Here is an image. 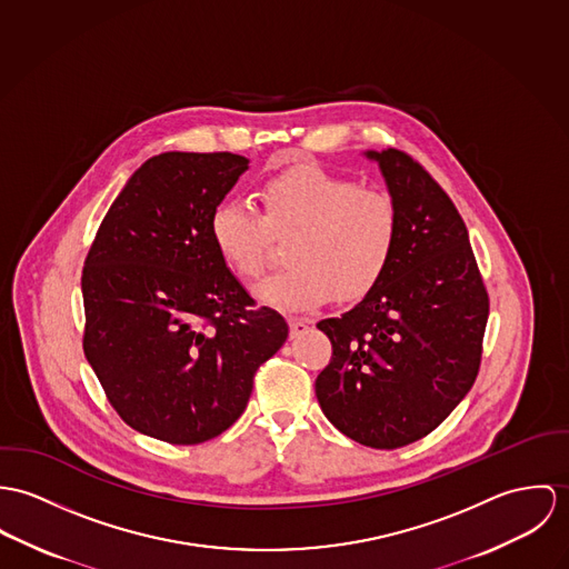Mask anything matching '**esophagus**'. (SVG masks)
<instances>
[{
  "label": "esophagus",
  "mask_w": 569,
  "mask_h": 569,
  "mask_svg": "<svg viewBox=\"0 0 569 569\" xmlns=\"http://www.w3.org/2000/svg\"><path fill=\"white\" fill-rule=\"evenodd\" d=\"M308 327H310L308 320H303V318H290V338H297V336L306 333Z\"/></svg>",
  "instance_id": "1"
}]
</instances>
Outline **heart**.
Returning a JSON list of instances; mask_svg holds the SVG:
<instances>
[{
	"label": "heart",
	"instance_id": "obj_1",
	"mask_svg": "<svg viewBox=\"0 0 569 569\" xmlns=\"http://www.w3.org/2000/svg\"><path fill=\"white\" fill-rule=\"evenodd\" d=\"M259 200L261 213L251 200L227 198L209 216L216 251L247 279L261 272L270 236L290 233L283 244L290 263L257 283L259 303L310 312L336 292L345 301L362 299L386 274L399 236L388 191L303 163L268 177Z\"/></svg>",
	"mask_w": 569,
	"mask_h": 569
}]
</instances>
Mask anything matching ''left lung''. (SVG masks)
I'll list each match as a JSON object with an SVG mask.
<instances>
[{"label": "left lung", "mask_w": 569, "mask_h": 569, "mask_svg": "<svg viewBox=\"0 0 569 569\" xmlns=\"http://www.w3.org/2000/svg\"><path fill=\"white\" fill-rule=\"evenodd\" d=\"M365 154L397 204V249L353 310L316 325L333 349L316 397L345 437L397 449L439 428L473 386L489 295L441 186L401 150Z\"/></svg>", "instance_id": "1"}]
</instances>
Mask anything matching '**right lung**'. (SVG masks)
<instances>
[{
    "instance_id": "right-lung-1",
    "label": "right lung",
    "mask_w": 569,
    "mask_h": 569,
    "mask_svg": "<svg viewBox=\"0 0 569 569\" xmlns=\"http://www.w3.org/2000/svg\"><path fill=\"white\" fill-rule=\"evenodd\" d=\"M249 170L231 152L148 159L107 211L82 268L84 356L132 430L198 445L244 412L288 322L254 301L209 236Z\"/></svg>"
}]
</instances>
